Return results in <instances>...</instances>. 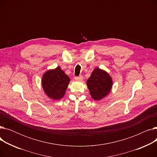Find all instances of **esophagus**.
Returning a JSON list of instances; mask_svg holds the SVG:
<instances>
[{"mask_svg":"<svg viewBox=\"0 0 157 157\" xmlns=\"http://www.w3.org/2000/svg\"><path fill=\"white\" fill-rule=\"evenodd\" d=\"M83 76H77V77H75V80L76 81H82L83 80Z\"/></svg>","mask_w":157,"mask_h":157,"instance_id":"esophagus-1","label":"esophagus"}]
</instances>
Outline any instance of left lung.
<instances>
[{"mask_svg": "<svg viewBox=\"0 0 157 157\" xmlns=\"http://www.w3.org/2000/svg\"><path fill=\"white\" fill-rule=\"evenodd\" d=\"M113 83L109 73L98 67L94 69L86 81L90 95L95 101H100L108 95L111 90Z\"/></svg>", "mask_w": 157, "mask_h": 157, "instance_id": "left-lung-1", "label": "left lung"}]
</instances>
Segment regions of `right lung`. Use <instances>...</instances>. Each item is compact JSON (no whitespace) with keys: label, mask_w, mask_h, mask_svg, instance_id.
I'll use <instances>...</instances> for the list:
<instances>
[{"label":"right lung","mask_w":157,"mask_h":157,"mask_svg":"<svg viewBox=\"0 0 157 157\" xmlns=\"http://www.w3.org/2000/svg\"><path fill=\"white\" fill-rule=\"evenodd\" d=\"M70 78L60 66L49 69L43 75L41 85L45 94L54 101L60 100L64 96L69 84Z\"/></svg>","instance_id":"obj_1"}]
</instances>
